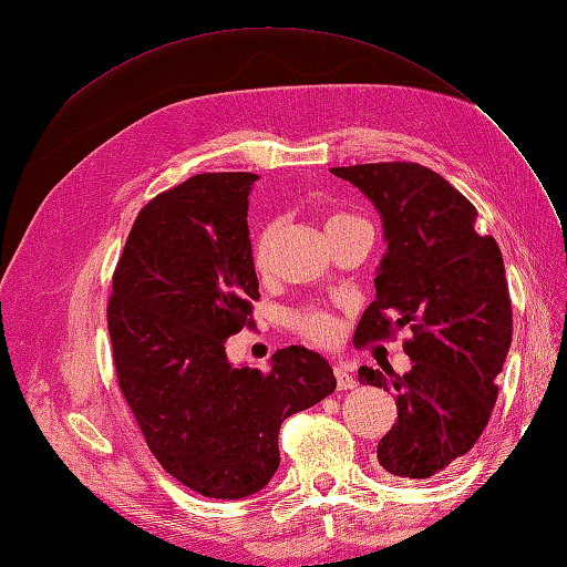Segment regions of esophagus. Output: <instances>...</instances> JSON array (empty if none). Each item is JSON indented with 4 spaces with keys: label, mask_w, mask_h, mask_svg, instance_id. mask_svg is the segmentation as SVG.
Here are the masks:
<instances>
[{
    "label": "esophagus",
    "mask_w": 567,
    "mask_h": 567,
    "mask_svg": "<svg viewBox=\"0 0 567 567\" xmlns=\"http://www.w3.org/2000/svg\"><path fill=\"white\" fill-rule=\"evenodd\" d=\"M333 373H336V383H338V390H352L357 385V379L354 375L342 367V364H336L333 367Z\"/></svg>",
    "instance_id": "obj_1"
}]
</instances>
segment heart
I'll use <instances>...</instances> for the list:
<instances>
[{
    "instance_id": "1",
    "label": "heart",
    "mask_w": 567,
    "mask_h": 567,
    "mask_svg": "<svg viewBox=\"0 0 567 567\" xmlns=\"http://www.w3.org/2000/svg\"><path fill=\"white\" fill-rule=\"evenodd\" d=\"M352 221H364V219H359L350 213H333V215L326 217V231L352 225ZM274 231H277V227H274L269 221V225L260 227V229H257V234L252 236L250 257H252V265L257 269H267L269 262H271ZM288 321L302 338L319 342V346H329V342H333L338 338V331H340L338 317L329 310H319V307H305V310H298V312L290 315Z\"/></svg>"
}]
</instances>
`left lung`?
Instances as JSON below:
<instances>
[{
	"label": "left lung",
	"instance_id": "1",
	"mask_svg": "<svg viewBox=\"0 0 567 567\" xmlns=\"http://www.w3.org/2000/svg\"><path fill=\"white\" fill-rule=\"evenodd\" d=\"M331 173L375 205L388 244L354 346L414 331L404 342L411 371L359 369V383L398 402V421L379 442L381 471L433 477L471 452L499 392L513 333L502 250L475 229L473 203L431 167L369 163Z\"/></svg>",
	"mask_w": 567,
	"mask_h": 567
}]
</instances>
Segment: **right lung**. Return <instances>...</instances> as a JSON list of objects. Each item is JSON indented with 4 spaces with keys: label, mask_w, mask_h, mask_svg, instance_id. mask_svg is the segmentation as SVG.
I'll return each mask as SVG.
<instances>
[{
    "label": "right lung",
    "mask_w": 567,
    "mask_h": 567,
    "mask_svg": "<svg viewBox=\"0 0 567 567\" xmlns=\"http://www.w3.org/2000/svg\"><path fill=\"white\" fill-rule=\"evenodd\" d=\"M257 175L205 173L148 200L113 274L109 333L120 390L161 466L210 499H244L279 468V427L336 390L312 350L231 367L227 338L260 300L248 194Z\"/></svg>",
    "instance_id": "1"
}]
</instances>
